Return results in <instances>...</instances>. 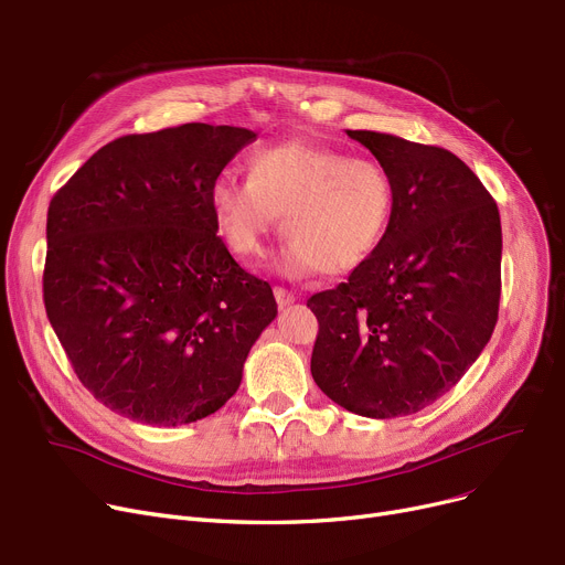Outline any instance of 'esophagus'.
I'll return each mask as SVG.
<instances>
[{"label":"esophagus","instance_id":"1","mask_svg":"<svg viewBox=\"0 0 565 565\" xmlns=\"http://www.w3.org/2000/svg\"><path fill=\"white\" fill-rule=\"evenodd\" d=\"M275 300H277V305L284 309V307H288V305L295 302V295H292L290 290L277 286V288H275Z\"/></svg>","mask_w":565,"mask_h":565}]
</instances>
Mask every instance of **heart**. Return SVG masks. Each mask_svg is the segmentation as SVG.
<instances>
[{
  "label": "heart",
  "instance_id": "obj_1",
  "mask_svg": "<svg viewBox=\"0 0 565 565\" xmlns=\"http://www.w3.org/2000/svg\"><path fill=\"white\" fill-rule=\"evenodd\" d=\"M249 178L220 173L211 207L226 245L256 256L284 213L288 235L277 265L288 277L345 275L384 241L394 181L377 160L311 139L267 143L247 160Z\"/></svg>",
  "mask_w": 565,
  "mask_h": 565
}]
</instances>
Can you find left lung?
I'll return each instance as SVG.
<instances>
[{"mask_svg":"<svg viewBox=\"0 0 565 565\" xmlns=\"http://www.w3.org/2000/svg\"><path fill=\"white\" fill-rule=\"evenodd\" d=\"M390 171L394 215L345 284L316 292L311 375L371 419L435 403L479 360L497 324L501 222L483 183L447 148L345 130Z\"/></svg>","mask_w":565,"mask_h":565,"instance_id":"8db88e82","label":"left lung"}]
</instances>
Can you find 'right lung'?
<instances>
[{
  "mask_svg": "<svg viewBox=\"0 0 565 565\" xmlns=\"http://www.w3.org/2000/svg\"><path fill=\"white\" fill-rule=\"evenodd\" d=\"M254 137L207 124L118 137L50 201L45 311L79 382L121 417L181 426L217 412L277 318L211 207Z\"/></svg>",
  "mask_w": 565,
  "mask_h": 565,
  "instance_id": "1",
  "label": "right lung"
}]
</instances>
